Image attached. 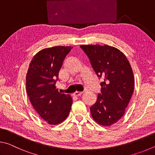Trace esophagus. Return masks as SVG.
I'll list each match as a JSON object with an SVG mask.
<instances>
[{"label": "esophagus", "mask_w": 155, "mask_h": 155, "mask_svg": "<svg viewBox=\"0 0 155 155\" xmlns=\"http://www.w3.org/2000/svg\"><path fill=\"white\" fill-rule=\"evenodd\" d=\"M82 94H83V92H81V91H76L75 93H74V96H79Z\"/></svg>", "instance_id": "34e87169"}]
</instances>
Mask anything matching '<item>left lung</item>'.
I'll return each instance as SVG.
<instances>
[{"mask_svg":"<svg viewBox=\"0 0 155 155\" xmlns=\"http://www.w3.org/2000/svg\"><path fill=\"white\" fill-rule=\"evenodd\" d=\"M90 59L99 78L101 93L90 107L93 119L103 126H111L124 115L134 90V76L124 54L108 45L80 46Z\"/></svg>","mask_w":155,"mask_h":155,"instance_id":"8db88e82","label":"left lung"}]
</instances>
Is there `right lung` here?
<instances>
[{
    "mask_svg": "<svg viewBox=\"0 0 155 155\" xmlns=\"http://www.w3.org/2000/svg\"><path fill=\"white\" fill-rule=\"evenodd\" d=\"M73 47L54 46L39 51L30 63L26 90L33 108L50 124H58L70 114L72 98L56 88L59 72Z\"/></svg>",
    "mask_w": 155,
    "mask_h": 155,
    "instance_id": "obj_1",
    "label": "right lung"
}]
</instances>
